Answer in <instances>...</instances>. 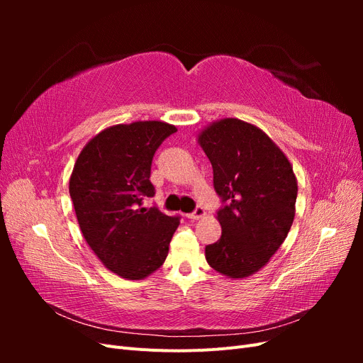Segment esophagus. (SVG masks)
I'll use <instances>...</instances> for the list:
<instances>
[{
  "instance_id": "1",
  "label": "esophagus",
  "mask_w": 363,
  "mask_h": 363,
  "mask_svg": "<svg viewBox=\"0 0 363 363\" xmlns=\"http://www.w3.org/2000/svg\"><path fill=\"white\" fill-rule=\"evenodd\" d=\"M204 216H206V211H204L203 207H196L192 213L188 215L189 219H201V218H204Z\"/></svg>"
}]
</instances>
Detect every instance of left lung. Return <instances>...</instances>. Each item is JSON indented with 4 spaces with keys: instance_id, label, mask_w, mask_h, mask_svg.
Here are the masks:
<instances>
[{
    "instance_id": "obj_1",
    "label": "left lung",
    "mask_w": 363,
    "mask_h": 363,
    "mask_svg": "<svg viewBox=\"0 0 363 363\" xmlns=\"http://www.w3.org/2000/svg\"><path fill=\"white\" fill-rule=\"evenodd\" d=\"M196 140L225 203L216 215L221 238L206 247V260L228 279L250 277L276 255L294 223L298 183L292 164L265 131L238 118L213 121Z\"/></svg>"
}]
</instances>
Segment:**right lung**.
Returning a JSON list of instances; mask_svg holds the SVG:
<instances>
[{
    "label": "right lung",
    "instance_id": "1",
    "mask_svg": "<svg viewBox=\"0 0 363 363\" xmlns=\"http://www.w3.org/2000/svg\"><path fill=\"white\" fill-rule=\"evenodd\" d=\"M177 127L136 121L101 130L80 151L69 195L87 245L103 265L127 280H144L168 256L179 218L142 207L152 196L151 162Z\"/></svg>",
    "mask_w": 363,
    "mask_h": 363
}]
</instances>
